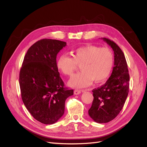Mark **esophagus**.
<instances>
[{
  "mask_svg": "<svg viewBox=\"0 0 147 147\" xmlns=\"http://www.w3.org/2000/svg\"><path fill=\"white\" fill-rule=\"evenodd\" d=\"M81 93V90H75L74 91V94L75 95H78V94H80Z\"/></svg>",
  "mask_w": 147,
  "mask_h": 147,
  "instance_id": "34e87169",
  "label": "esophagus"
}]
</instances>
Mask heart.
<instances>
[{
    "label": "heart",
    "mask_w": 147,
    "mask_h": 147,
    "mask_svg": "<svg viewBox=\"0 0 147 147\" xmlns=\"http://www.w3.org/2000/svg\"><path fill=\"white\" fill-rule=\"evenodd\" d=\"M78 65H80L82 72L70 80V86L82 88L89 86L92 81L104 82L113 69V53L108 48L87 45L75 49L72 51V57L61 55L56 63L60 72L70 76L73 75Z\"/></svg>",
    "instance_id": "obj_1"
}]
</instances>
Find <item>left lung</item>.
<instances>
[{"mask_svg": "<svg viewBox=\"0 0 147 147\" xmlns=\"http://www.w3.org/2000/svg\"><path fill=\"white\" fill-rule=\"evenodd\" d=\"M102 39L114 51V67L106 83L92 91L94 99L88 114L95 122L106 123L116 118L123 107L129 92V75L121 48L108 38Z\"/></svg>", "mask_w": 147, "mask_h": 147, "instance_id": "8db88e82", "label": "left lung"}]
</instances>
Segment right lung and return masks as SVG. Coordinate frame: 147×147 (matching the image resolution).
I'll return each instance as SVG.
<instances>
[{"label":"right lung","mask_w":147,"mask_h":147,"mask_svg":"<svg viewBox=\"0 0 147 147\" xmlns=\"http://www.w3.org/2000/svg\"><path fill=\"white\" fill-rule=\"evenodd\" d=\"M66 42L42 39L31 46L20 73L21 98L32 116L43 124L57 122L64 115L65 101L74 94L64 88L56 66L57 53Z\"/></svg>","instance_id":"right-lung-1"}]
</instances>
